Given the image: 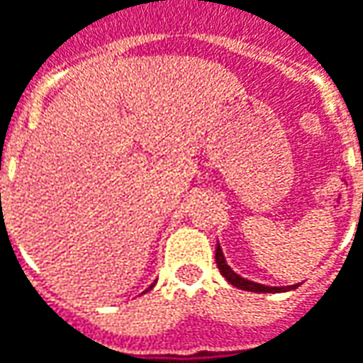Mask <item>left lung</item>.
<instances>
[{"label":"left lung","mask_w":363,"mask_h":363,"mask_svg":"<svg viewBox=\"0 0 363 363\" xmlns=\"http://www.w3.org/2000/svg\"><path fill=\"white\" fill-rule=\"evenodd\" d=\"M216 266H218V270L223 272V276L234 284L236 288H240V290H248V292H284V288H272V286H264V284H256V282H250V280H244L242 276H238L234 272L230 266L226 264V260H224V254L223 248L220 246H216ZM298 286V284H296ZM294 286V288H296ZM292 288V286H290Z\"/></svg>","instance_id":"1"}]
</instances>
